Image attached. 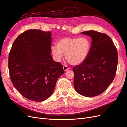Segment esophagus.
I'll list each match as a JSON object with an SVG mask.
<instances>
[{"instance_id":"obj_1","label":"esophagus","mask_w":127,"mask_h":127,"mask_svg":"<svg viewBox=\"0 0 127 127\" xmlns=\"http://www.w3.org/2000/svg\"><path fill=\"white\" fill-rule=\"evenodd\" d=\"M63 68H64V71H66L67 70L69 69H70V68L68 67L67 66H66V65H64V66H63Z\"/></svg>"}]
</instances>
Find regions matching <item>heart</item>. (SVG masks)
<instances>
[{"mask_svg":"<svg viewBox=\"0 0 127 127\" xmlns=\"http://www.w3.org/2000/svg\"><path fill=\"white\" fill-rule=\"evenodd\" d=\"M91 42L88 37H64L57 42V47H52V52L57 61H60L65 54L66 59L71 65L83 63L89 55Z\"/></svg>","mask_w":127,"mask_h":127,"instance_id":"heart-1","label":"heart"}]
</instances>
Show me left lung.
I'll use <instances>...</instances> for the list:
<instances>
[{
  "label": "left lung",
  "mask_w": 127,
  "mask_h": 127,
  "mask_svg": "<svg viewBox=\"0 0 127 127\" xmlns=\"http://www.w3.org/2000/svg\"><path fill=\"white\" fill-rule=\"evenodd\" d=\"M81 33L92 37V46L86 59L73 68L74 86L81 95L94 97L103 93L113 82L117 68L118 52L107 34L93 30Z\"/></svg>",
  "instance_id": "left-lung-1"
}]
</instances>
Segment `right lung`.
<instances>
[{
  "instance_id": "obj_1",
  "label": "right lung",
  "mask_w": 127,
  "mask_h": 127,
  "mask_svg": "<svg viewBox=\"0 0 127 127\" xmlns=\"http://www.w3.org/2000/svg\"><path fill=\"white\" fill-rule=\"evenodd\" d=\"M51 33L29 30L14 42L8 57L9 76L14 86L31 101H43L52 94L63 65L51 54Z\"/></svg>"
}]
</instances>
